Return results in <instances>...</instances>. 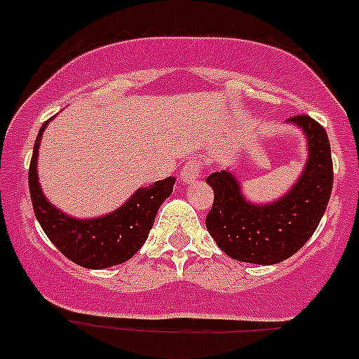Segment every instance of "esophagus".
Masks as SVG:
<instances>
[{
	"label": "esophagus",
	"mask_w": 359,
	"mask_h": 359,
	"mask_svg": "<svg viewBox=\"0 0 359 359\" xmlns=\"http://www.w3.org/2000/svg\"><path fill=\"white\" fill-rule=\"evenodd\" d=\"M201 165L196 161V159H191L186 165L182 166V172H180V182L182 184H191L200 177Z\"/></svg>",
	"instance_id": "obj_1"
}]
</instances>
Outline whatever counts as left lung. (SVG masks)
Listing matches in <instances>:
<instances>
[{
  "label": "left lung",
  "mask_w": 359,
  "mask_h": 359,
  "mask_svg": "<svg viewBox=\"0 0 359 359\" xmlns=\"http://www.w3.org/2000/svg\"><path fill=\"white\" fill-rule=\"evenodd\" d=\"M293 124L307 140V163L286 194L268 203H254L242 193L231 168L207 177L214 205L207 229L219 249L243 263L276 264L287 259L314 235L332 196L333 163L325 128L309 116H294Z\"/></svg>",
  "instance_id": "obj_1"
}]
</instances>
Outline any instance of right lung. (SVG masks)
<instances>
[{"mask_svg":"<svg viewBox=\"0 0 359 359\" xmlns=\"http://www.w3.org/2000/svg\"><path fill=\"white\" fill-rule=\"evenodd\" d=\"M48 119L38 131L29 165V193L34 215L52 243L73 263L91 270L121 264L133 257L154 224L163 201L172 194L175 177L138 187L119 208L105 215L79 219L47 200L38 180V149Z\"/></svg>","mask_w":359,"mask_h":359,"instance_id":"obj_1","label":"right lung"}]
</instances>
